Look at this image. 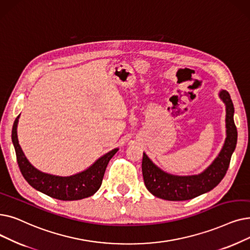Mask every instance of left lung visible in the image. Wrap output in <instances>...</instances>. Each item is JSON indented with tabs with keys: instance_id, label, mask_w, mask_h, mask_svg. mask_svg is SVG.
<instances>
[{
	"instance_id": "left-lung-1",
	"label": "left lung",
	"mask_w": 250,
	"mask_h": 250,
	"mask_svg": "<svg viewBox=\"0 0 250 250\" xmlns=\"http://www.w3.org/2000/svg\"><path fill=\"white\" fill-rule=\"evenodd\" d=\"M220 97L226 104L227 138L219 156L203 172L196 176L184 177L169 175L158 168L143 153L142 172L144 183L148 191L154 196L169 201L189 200L212 190L224 179L236 148L237 127L234 123V106L230 94L223 90Z\"/></svg>"
}]
</instances>
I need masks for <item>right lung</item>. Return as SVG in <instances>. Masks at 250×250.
<instances>
[{
  "mask_svg": "<svg viewBox=\"0 0 250 250\" xmlns=\"http://www.w3.org/2000/svg\"><path fill=\"white\" fill-rule=\"evenodd\" d=\"M18 118L19 116L15 119L12 128V142L15 148L19 169L31 187L50 197L64 201L90 197L99 190L108 162L118 149L108 152L97 160L91 167L74 176L58 177L48 175L32 167L21 150L17 139Z\"/></svg>",
  "mask_w": 250,
  "mask_h": 250,
  "instance_id": "add662e5",
  "label": "right lung"
}]
</instances>
